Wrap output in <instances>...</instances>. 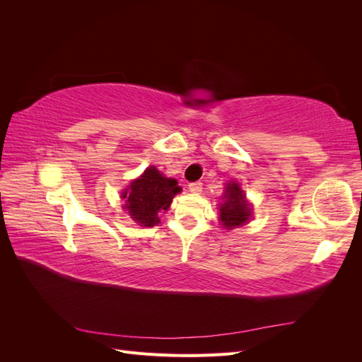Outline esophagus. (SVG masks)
Segmentation results:
<instances>
[{
	"instance_id": "34e87169",
	"label": "esophagus",
	"mask_w": 362,
	"mask_h": 362,
	"mask_svg": "<svg viewBox=\"0 0 362 362\" xmlns=\"http://www.w3.org/2000/svg\"><path fill=\"white\" fill-rule=\"evenodd\" d=\"M189 190H190L192 193H199V192H202V182H199V181L190 182V184H189Z\"/></svg>"
}]
</instances>
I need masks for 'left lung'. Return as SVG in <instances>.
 <instances>
[{"label":"left lung","instance_id":"obj_1","mask_svg":"<svg viewBox=\"0 0 362 362\" xmlns=\"http://www.w3.org/2000/svg\"><path fill=\"white\" fill-rule=\"evenodd\" d=\"M223 198L225 202L221 205V221L225 228L231 229L246 223L250 217L252 208L240 185L237 182L226 184Z\"/></svg>","mask_w":362,"mask_h":362}]
</instances>
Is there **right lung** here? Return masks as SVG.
<instances>
[{
    "label": "right lung",
    "mask_w": 362,
    "mask_h": 362,
    "mask_svg": "<svg viewBox=\"0 0 362 362\" xmlns=\"http://www.w3.org/2000/svg\"><path fill=\"white\" fill-rule=\"evenodd\" d=\"M181 192L178 182L166 178L152 166L139 180H134L124 192L125 208L134 221L144 226H154L160 222L158 213L169 210L173 196Z\"/></svg>",
    "instance_id": "obj_1"
}]
</instances>
